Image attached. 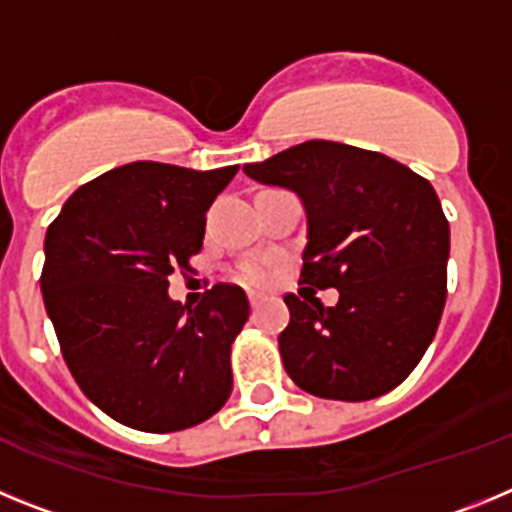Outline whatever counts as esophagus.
<instances>
[{
    "mask_svg": "<svg viewBox=\"0 0 512 512\" xmlns=\"http://www.w3.org/2000/svg\"><path fill=\"white\" fill-rule=\"evenodd\" d=\"M248 302H251V307H259V302H261L259 292H248Z\"/></svg>",
    "mask_w": 512,
    "mask_h": 512,
    "instance_id": "1",
    "label": "esophagus"
}]
</instances>
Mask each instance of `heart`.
<instances>
[{
    "instance_id": "1",
    "label": "heart",
    "mask_w": 512,
    "mask_h": 512,
    "mask_svg": "<svg viewBox=\"0 0 512 512\" xmlns=\"http://www.w3.org/2000/svg\"><path fill=\"white\" fill-rule=\"evenodd\" d=\"M271 277V269L269 264H264V261H248V264L241 266V271H238V279L246 284H266Z\"/></svg>"
}]
</instances>
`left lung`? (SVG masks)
Returning a JSON list of instances; mask_svg holds the SVG:
<instances>
[{
	"label": "left lung",
	"mask_w": 512,
	"mask_h": 512,
	"mask_svg": "<svg viewBox=\"0 0 512 512\" xmlns=\"http://www.w3.org/2000/svg\"><path fill=\"white\" fill-rule=\"evenodd\" d=\"M243 171L300 197V282L339 289L333 308L284 297L279 351L292 382L343 402L395 390L431 346L446 305L449 220L436 189L395 158L333 140H307Z\"/></svg>",
	"instance_id": "obj_1"
}]
</instances>
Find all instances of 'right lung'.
<instances>
[{
  "label": "right lung",
  "instance_id": "1",
  "mask_svg": "<svg viewBox=\"0 0 512 512\" xmlns=\"http://www.w3.org/2000/svg\"><path fill=\"white\" fill-rule=\"evenodd\" d=\"M235 174L133 161L76 189L48 225L45 310L81 392L117 423L184 431L230 397L246 292L215 284L189 307L166 289L174 269L192 271L205 212Z\"/></svg>",
  "mask_w": 512,
  "mask_h": 512
}]
</instances>
